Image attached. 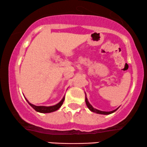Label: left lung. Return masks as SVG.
I'll return each instance as SVG.
<instances>
[{"mask_svg":"<svg viewBox=\"0 0 147 147\" xmlns=\"http://www.w3.org/2000/svg\"><path fill=\"white\" fill-rule=\"evenodd\" d=\"M85 102H86V105H87V107H88V109H90V110L91 111H92V112H94V113H98V114H102V115H109V114H111V113H113L115 112V111H116L117 110V109H118V108H117V109H115V110L113 111H110V112H107V111H99V110H98V109H94V108L92 106L90 105V102H88V100H87V97H85Z\"/></svg>","mask_w":147,"mask_h":147,"instance_id":"obj_1","label":"left lung"}]
</instances>
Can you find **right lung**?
Masks as SVG:
<instances>
[{
	"label": "right lung",
	"instance_id": "add662e5",
	"mask_svg": "<svg viewBox=\"0 0 147 147\" xmlns=\"http://www.w3.org/2000/svg\"><path fill=\"white\" fill-rule=\"evenodd\" d=\"M64 99H65V97L64 96L62 98V100H61L60 102L57 103V105L51 106V107H45V106H35L34 105H32V104L28 102V100L26 98V100L28 103L29 105H30L35 111H37V112H39L41 113H51V112H54V111L58 110V109L61 107V106L62 105L63 102H64Z\"/></svg>",
	"mask_w": 147,
	"mask_h": 147
}]
</instances>
